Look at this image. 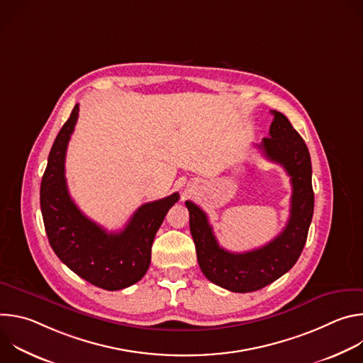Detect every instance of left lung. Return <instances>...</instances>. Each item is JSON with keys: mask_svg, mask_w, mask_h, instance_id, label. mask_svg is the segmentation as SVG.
I'll return each instance as SVG.
<instances>
[{"mask_svg": "<svg viewBox=\"0 0 363 363\" xmlns=\"http://www.w3.org/2000/svg\"><path fill=\"white\" fill-rule=\"evenodd\" d=\"M272 113L274 119L269 138L257 147L269 161L280 164L290 177L293 192L284 230L260 248L231 252L220 247L208 217L199 206L191 201L185 202L198 264L203 276L234 293L260 290L287 273L298 260L313 217L315 194L308 149L283 113L277 111Z\"/></svg>", "mask_w": 363, "mask_h": 363, "instance_id": "obj_1", "label": "left lung"}]
</instances>
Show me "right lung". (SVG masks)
Masks as SVG:
<instances>
[{
  "instance_id": "right-lung-1",
  "label": "right lung",
  "mask_w": 363,
  "mask_h": 363,
  "mask_svg": "<svg viewBox=\"0 0 363 363\" xmlns=\"http://www.w3.org/2000/svg\"><path fill=\"white\" fill-rule=\"evenodd\" d=\"M77 118L79 105L48 155L40 188L44 228L51 248L79 277L100 289L122 290L147 272L155 234L179 194L143 203L119 233H109L89 220L73 202L65 177L66 150Z\"/></svg>"
}]
</instances>
